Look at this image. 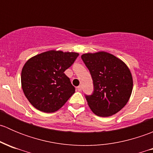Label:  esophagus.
<instances>
[{
  "label": "esophagus",
  "instance_id": "34e87169",
  "mask_svg": "<svg viewBox=\"0 0 153 153\" xmlns=\"http://www.w3.org/2000/svg\"><path fill=\"white\" fill-rule=\"evenodd\" d=\"M77 89H78V91H79V92H81V89H82V86H81V85L78 86V87H77Z\"/></svg>",
  "mask_w": 153,
  "mask_h": 153
}]
</instances>
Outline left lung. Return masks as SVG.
<instances>
[{"instance_id":"left-lung-1","label":"left lung","mask_w":153,"mask_h":153,"mask_svg":"<svg viewBox=\"0 0 153 153\" xmlns=\"http://www.w3.org/2000/svg\"><path fill=\"white\" fill-rule=\"evenodd\" d=\"M81 59L93 81V92L85 95L91 110L101 117L111 116L119 112L129 101L133 86L127 66L106 52L84 54Z\"/></svg>"}]
</instances>
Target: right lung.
Listing matches in <instances>:
<instances>
[{
  "instance_id": "obj_1",
  "label": "right lung",
  "mask_w": 153,
  "mask_h": 153,
  "mask_svg": "<svg viewBox=\"0 0 153 153\" xmlns=\"http://www.w3.org/2000/svg\"><path fill=\"white\" fill-rule=\"evenodd\" d=\"M79 54L51 50L32 57L21 72V85L30 104L44 112L62 107L75 88L64 74Z\"/></svg>"
}]
</instances>
